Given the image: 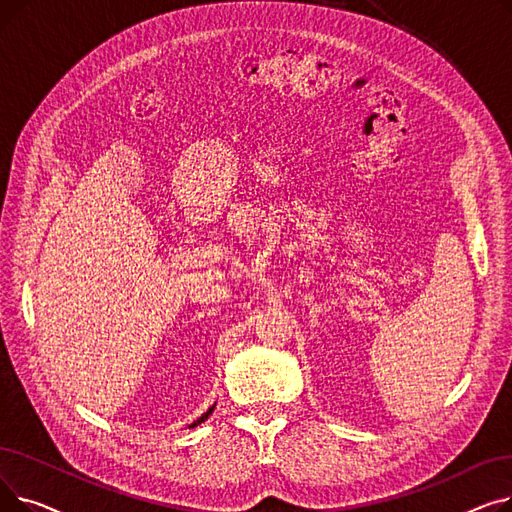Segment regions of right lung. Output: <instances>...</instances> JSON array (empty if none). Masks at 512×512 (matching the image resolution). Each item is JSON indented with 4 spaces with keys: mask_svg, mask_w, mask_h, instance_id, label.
<instances>
[{
    "mask_svg": "<svg viewBox=\"0 0 512 512\" xmlns=\"http://www.w3.org/2000/svg\"><path fill=\"white\" fill-rule=\"evenodd\" d=\"M213 407H215V405H213ZM213 407H211V409H209V411H207V413H203V415H201V417H199V419H197V421H195V423H193V425H191V427H197V425H199V423H203V421H205V419H207V417H209V415H211V411H213Z\"/></svg>",
    "mask_w": 512,
    "mask_h": 512,
    "instance_id": "add662e5",
    "label": "right lung"
}]
</instances>
